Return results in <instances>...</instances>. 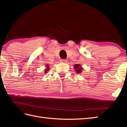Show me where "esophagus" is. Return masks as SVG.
I'll use <instances>...</instances> for the list:
<instances>
[{
	"mask_svg": "<svg viewBox=\"0 0 127 127\" xmlns=\"http://www.w3.org/2000/svg\"><path fill=\"white\" fill-rule=\"evenodd\" d=\"M60 61H61V62L64 63H65L66 62H67V61L65 60H64V59H62V60H60Z\"/></svg>",
	"mask_w": 127,
	"mask_h": 127,
	"instance_id": "obj_1",
	"label": "esophagus"
}]
</instances>
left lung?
Wrapping results in <instances>:
<instances>
[{
    "mask_svg": "<svg viewBox=\"0 0 127 127\" xmlns=\"http://www.w3.org/2000/svg\"><path fill=\"white\" fill-rule=\"evenodd\" d=\"M74 67L75 68V70L77 73H81L82 71V67L79 64H75L74 65Z\"/></svg>",
    "mask_w": 127,
    "mask_h": 127,
    "instance_id": "1",
    "label": "left lung"
}]
</instances>
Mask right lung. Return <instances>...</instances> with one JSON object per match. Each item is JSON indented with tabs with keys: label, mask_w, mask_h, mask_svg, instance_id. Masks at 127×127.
<instances>
[{
	"label": "right lung",
	"mask_w": 127,
	"mask_h": 127,
	"mask_svg": "<svg viewBox=\"0 0 127 127\" xmlns=\"http://www.w3.org/2000/svg\"><path fill=\"white\" fill-rule=\"evenodd\" d=\"M46 69H45V71H45V73H46L47 72L49 71V69H50L49 65H46Z\"/></svg>",
	"instance_id": "obj_1"
}]
</instances>
